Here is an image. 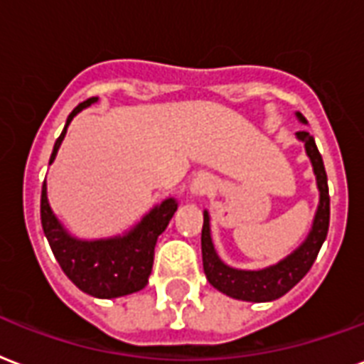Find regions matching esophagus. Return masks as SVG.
I'll return each mask as SVG.
<instances>
[{
  "mask_svg": "<svg viewBox=\"0 0 364 364\" xmlns=\"http://www.w3.org/2000/svg\"><path fill=\"white\" fill-rule=\"evenodd\" d=\"M210 188H212V179L208 176L194 177L193 183H191V193L198 194V196L210 193Z\"/></svg>",
  "mask_w": 364,
  "mask_h": 364,
  "instance_id": "1",
  "label": "esophagus"
}]
</instances>
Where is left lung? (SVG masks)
Here are the masks:
<instances>
[{"mask_svg":"<svg viewBox=\"0 0 364 364\" xmlns=\"http://www.w3.org/2000/svg\"><path fill=\"white\" fill-rule=\"evenodd\" d=\"M299 120L304 116L298 114ZM298 139L305 143L307 156L311 158L313 170L317 176V185L321 191V202H318L317 215L313 221V229L309 237L299 246L292 256L282 259L273 267L262 269V271H240L232 269L219 259L210 237V218L204 212V225H202V263H204V273L212 287L221 290L227 296L244 301H273L281 298L288 290H292L307 271L313 267L317 259L318 250L323 246L324 238L328 235L330 223V196H328V181H326V171H324L323 156L318 152L315 139L307 132H298Z\"/></svg>","mask_w":364,"mask_h":364,"instance_id":"left-lung-1","label":"left lung"}]
</instances>
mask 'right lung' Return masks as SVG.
<instances>
[{"label": "right lung", "instance_id": "1", "mask_svg": "<svg viewBox=\"0 0 364 364\" xmlns=\"http://www.w3.org/2000/svg\"><path fill=\"white\" fill-rule=\"evenodd\" d=\"M95 101L97 97H91L87 101L80 102L68 114L65 129L55 141L49 164L57 156V151L65 139L66 127L72 118ZM176 210L177 202L168 198L154 208L149 215H145L143 221L132 232H127L126 237L87 242V240L72 238L60 227L47 202L46 183L41 187V227L53 250V256L57 257L60 269L82 292L95 298H118V296L139 292L146 287L154 262L156 240L168 227Z\"/></svg>", "mask_w": 364, "mask_h": 364}]
</instances>
